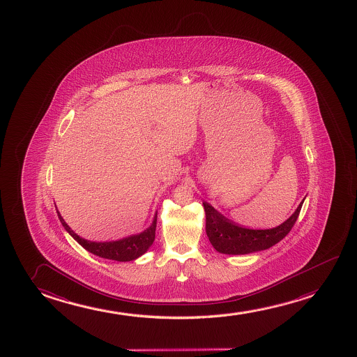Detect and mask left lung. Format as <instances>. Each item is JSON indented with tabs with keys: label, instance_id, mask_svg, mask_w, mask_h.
Listing matches in <instances>:
<instances>
[{
	"label": "left lung",
	"instance_id": "1",
	"mask_svg": "<svg viewBox=\"0 0 357 357\" xmlns=\"http://www.w3.org/2000/svg\"><path fill=\"white\" fill-rule=\"evenodd\" d=\"M305 201V199H303ZM303 201L287 220L276 227L266 230H253L234 224L213 206L203 202L206 211V232L211 246L224 255H248L264 251L282 241L296 222Z\"/></svg>",
	"mask_w": 357,
	"mask_h": 357
}]
</instances>
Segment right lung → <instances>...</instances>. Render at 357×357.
<instances>
[{"label": "right lung", "mask_w": 357, "mask_h": 357, "mask_svg": "<svg viewBox=\"0 0 357 357\" xmlns=\"http://www.w3.org/2000/svg\"><path fill=\"white\" fill-rule=\"evenodd\" d=\"M57 215H59L61 224L65 227L66 231L68 232L75 241L78 242L82 247H84L86 251L91 252L96 256L101 257V258H105V259L117 261H135L138 257L144 255L155 240L156 216H158L156 213L151 225L141 234L123 237V238L116 240V241L106 242L89 241L86 238H82L70 229V226L66 224V221L63 220V218L61 216L59 211H57Z\"/></svg>", "instance_id": "right-lung-1"}]
</instances>
